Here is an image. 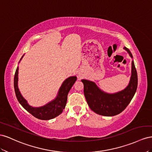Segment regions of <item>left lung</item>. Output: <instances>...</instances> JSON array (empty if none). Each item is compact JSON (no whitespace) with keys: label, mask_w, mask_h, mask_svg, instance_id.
<instances>
[{"label":"left lung","mask_w":152,"mask_h":152,"mask_svg":"<svg viewBox=\"0 0 152 152\" xmlns=\"http://www.w3.org/2000/svg\"><path fill=\"white\" fill-rule=\"evenodd\" d=\"M130 56L132 57L130 50L124 47ZM84 85L85 97L90 109L96 113L107 116H115L122 112L135 94L137 86V75L132 62V75L127 87L124 90L114 94L103 92L94 82L82 80Z\"/></svg>","instance_id":"obj_1"}]
</instances>
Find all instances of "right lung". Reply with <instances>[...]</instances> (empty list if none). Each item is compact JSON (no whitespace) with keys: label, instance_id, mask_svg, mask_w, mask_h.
Returning <instances> with one entry per match:
<instances>
[{"label":"right lung","instance_id":"obj_1","mask_svg":"<svg viewBox=\"0 0 152 152\" xmlns=\"http://www.w3.org/2000/svg\"><path fill=\"white\" fill-rule=\"evenodd\" d=\"M18 67H17L14 77V88L17 99L25 109L36 118L40 120H50L62 113L67 100V95L74 83L76 81V76L69 77L64 81L60 87L57 97L54 101L40 107H33L28 104L27 101L22 97L18 88Z\"/></svg>","mask_w":152,"mask_h":152}]
</instances>
